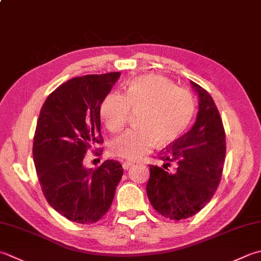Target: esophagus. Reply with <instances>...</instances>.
<instances>
[{
	"label": "esophagus",
	"mask_w": 261,
	"mask_h": 261,
	"mask_svg": "<svg viewBox=\"0 0 261 261\" xmlns=\"http://www.w3.org/2000/svg\"><path fill=\"white\" fill-rule=\"evenodd\" d=\"M135 165V163L134 162H123L122 163V166H123V168L124 170H127V168H130L131 166H134Z\"/></svg>",
	"instance_id": "34e87169"
}]
</instances>
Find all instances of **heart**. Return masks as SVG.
<instances>
[{
    "instance_id": "1",
    "label": "heart",
    "mask_w": 261,
    "mask_h": 261,
    "mask_svg": "<svg viewBox=\"0 0 261 261\" xmlns=\"http://www.w3.org/2000/svg\"><path fill=\"white\" fill-rule=\"evenodd\" d=\"M131 110L139 126L127 129L110 144L112 156L135 161L148 154L156 142L167 145L180 137L195 113V98L186 88L160 75H141L127 85L125 93H111L100 105V119L111 132L124 126Z\"/></svg>"
}]
</instances>
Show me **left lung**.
<instances>
[{
  "instance_id": "obj_1",
  "label": "left lung",
  "mask_w": 261,
  "mask_h": 261,
  "mask_svg": "<svg viewBox=\"0 0 261 261\" xmlns=\"http://www.w3.org/2000/svg\"><path fill=\"white\" fill-rule=\"evenodd\" d=\"M198 94L196 122L186 135L161 151L163 167L149 165L146 191L151 206L162 216L185 219L211 201L222 177L225 160V132L212 96L193 81ZM170 162L177 170L168 171Z\"/></svg>"
}]
</instances>
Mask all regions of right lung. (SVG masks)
<instances>
[{
	"label": "right lung",
	"instance_id": "add662e5",
	"mask_svg": "<svg viewBox=\"0 0 261 261\" xmlns=\"http://www.w3.org/2000/svg\"><path fill=\"white\" fill-rule=\"evenodd\" d=\"M120 72L76 76L46 98L36 126L33 155L46 200L79 224L95 223L109 212L123 168L107 160L87 168L88 148L103 141L100 105Z\"/></svg>",
	"mask_w": 261,
	"mask_h": 261
}]
</instances>
